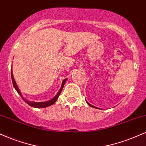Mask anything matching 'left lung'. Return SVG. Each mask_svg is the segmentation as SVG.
<instances>
[{
	"label": "left lung",
	"mask_w": 146,
	"mask_h": 146,
	"mask_svg": "<svg viewBox=\"0 0 146 146\" xmlns=\"http://www.w3.org/2000/svg\"><path fill=\"white\" fill-rule=\"evenodd\" d=\"M88 103V104L89 105H90V107H92V108H95V107H94V106H93V105H90V103Z\"/></svg>",
	"instance_id": "obj_1"
}]
</instances>
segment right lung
I'll use <instances>...</instances> for the list:
<instances>
[{
  "label": "right lung",
  "mask_w": 146,
  "mask_h": 146,
  "mask_svg": "<svg viewBox=\"0 0 146 146\" xmlns=\"http://www.w3.org/2000/svg\"><path fill=\"white\" fill-rule=\"evenodd\" d=\"M11 80H12V83H13V87L15 88V89L16 90V91L19 94H20L21 97L22 98L23 100H24V101L26 102V103H27L28 105H29L31 107H33V108H46V107H48V106H50V105H53L55 102L57 101V99H58V96L61 93V91H62L63 87H64V84H65L66 81L67 79H64V80L62 81V86H61V88L60 89V90L58 91V92L57 93V94L54 96V97L52 99V100H50V101H46V102H41V103H36V102H29L28 101H26L25 99L23 98V96L22 95V94H21L20 90H19L18 87H17V84H16V82H15V80H14L13 78V73H12V69H11Z\"/></svg>",
  "instance_id": "obj_1"
}]
</instances>
